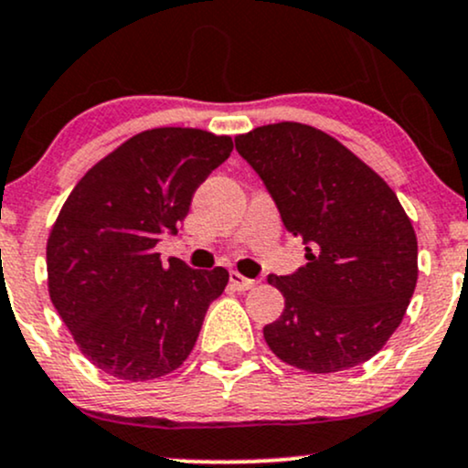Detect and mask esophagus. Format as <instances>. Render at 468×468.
<instances>
[{"label":"esophagus","mask_w":468,"mask_h":468,"mask_svg":"<svg viewBox=\"0 0 468 468\" xmlns=\"http://www.w3.org/2000/svg\"><path fill=\"white\" fill-rule=\"evenodd\" d=\"M230 283H233V288H235V290H250V288H255V286H257L255 279H249V277L239 275L238 271L230 272Z\"/></svg>","instance_id":"obj_1"}]
</instances>
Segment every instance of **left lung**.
I'll use <instances>...</instances> for the list:
<instances>
[{
  "mask_svg": "<svg viewBox=\"0 0 468 468\" xmlns=\"http://www.w3.org/2000/svg\"><path fill=\"white\" fill-rule=\"evenodd\" d=\"M308 264L268 275L286 299L264 327L277 358L313 374L356 367L383 350L418 282L411 219L378 174L330 133L272 122L235 136Z\"/></svg>",
  "mask_w": 468,
  "mask_h": 468,
  "instance_id": "obj_1",
  "label": "left lung"
}]
</instances>
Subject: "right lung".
Masks as SVG:
<instances>
[{"label": "right lung", "instance_id": "right-lung-1", "mask_svg": "<svg viewBox=\"0 0 468 468\" xmlns=\"http://www.w3.org/2000/svg\"><path fill=\"white\" fill-rule=\"evenodd\" d=\"M230 152V136L155 127L101 158L63 202L46 246L48 292L101 372L152 380L191 354L229 271L163 266L155 244L178 233L193 193Z\"/></svg>", "mask_w": 468, "mask_h": 468}]
</instances>
